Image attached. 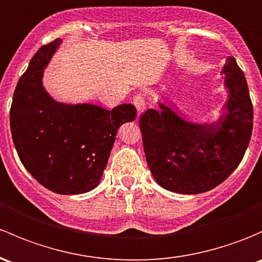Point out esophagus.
I'll use <instances>...</instances> for the list:
<instances>
[{
	"mask_svg": "<svg viewBox=\"0 0 262 262\" xmlns=\"http://www.w3.org/2000/svg\"><path fill=\"white\" fill-rule=\"evenodd\" d=\"M134 105H136L137 110H138V114H143V113L145 112V109H147V105H145V101L144 99H143L142 95H137L136 98H134L133 100Z\"/></svg>",
	"mask_w": 262,
	"mask_h": 262,
	"instance_id": "esophagus-1",
	"label": "esophagus"
}]
</instances>
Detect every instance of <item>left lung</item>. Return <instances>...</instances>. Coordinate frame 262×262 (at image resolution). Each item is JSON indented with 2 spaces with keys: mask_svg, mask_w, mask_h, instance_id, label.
<instances>
[{
  "mask_svg": "<svg viewBox=\"0 0 262 262\" xmlns=\"http://www.w3.org/2000/svg\"><path fill=\"white\" fill-rule=\"evenodd\" d=\"M227 100L217 120L183 118L158 101L140 117L143 145L154 180L182 194L207 192L237 168L249 147L254 109L244 71L230 56L222 68Z\"/></svg>",
  "mask_w": 262,
  "mask_h": 262,
  "instance_id": "obj_1",
  "label": "left lung"
}]
</instances>
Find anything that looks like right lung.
Returning a JSON list of instances; mask_svg holds the SVG:
<instances>
[{
    "label": "right lung",
    "instance_id": "add662e5",
    "mask_svg": "<svg viewBox=\"0 0 262 262\" xmlns=\"http://www.w3.org/2000/svg\"><path fill=\"white\" fill-rule=\"evenodd\" d=\"M62 38L32 56L13 93L10 125L20 161L45 188L80 194L100 183L118 129L137 117L136 106L106 110L94 104L55 100L43 86V73Z\"/></svg>",
    "mask_w": 262,
    "mask_h": 262
}]
</instances>
